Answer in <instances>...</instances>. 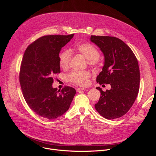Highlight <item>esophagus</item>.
<instances>
[{
    "label": "esophagus",
    "mask_w": 156,
    "mask_h": 156,
    "mask_svg": "<svg viewBox=\"0 0 156 156\" xmlns=\"http://www.w3.org/2000/svg\"><path fill=\"white\" fill-rule=\"evenodd\" d=\"M85 90V88H76V92H81V91H83V90Z\"/></svg>",
    "instance_id": "obj_1"
}]
</instances>
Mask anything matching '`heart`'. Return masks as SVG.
<instances>
[{
    "label": "heart",
    "instance_id": "b5f03b06",
    "mask_svg": "<svg viewBox=\"0 0 156 156\" xmlns=\"http://www.w3.org/2000/svg\"><path fill=\"white\" fill-rule=\"evenodd\" d=\"M76 50L83 55L91 65H95L99 61L100 54L95 47L89 43L79 44L75 47ZM60 65L62 68H66L71 61V53L69 51L65 50L59 55ZM90 73L86 71H74L69 75V79L73 83L81 86H86L88 84V79Z\"/></svg>",
    "mask_w": 156,
    "mask_h": 156
}]
</instances>
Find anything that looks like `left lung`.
Masks as SVG:
<instances>
[{"instance_id":"1","label":"left lung","mask_w":156,"mask_h":156,"mask_svg":"<svg viewBox=\"0 0 156 156\" xmlns=\"http://www.w3.org/2000/svg\"><path fill=\"white\" fill-rule=\"evenodd\" d=\"M104 57L102 71L97 76L100 85L110 84L105 92L100 87L101 97L95 108L108 119L122 116L129 110L137 97L140 85L138 61L131 48L118 38L108 36L90 37Z\"/></svg>"}]
</instances>
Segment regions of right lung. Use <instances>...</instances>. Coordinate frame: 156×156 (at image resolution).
<instances>
[{
  "label": "right lung",
  "mask_w": 156,
  "mask_h": 156,
  "mask_svg": "<svg viewBox=\"0 0 156 156\" xmlns=\"http://www.w3.org/2000/svg\"><path fill=\"white\" fill-rule=\"evenodd\" d=\"M47 35L37 39L24 52L20 82L24 99L38 116L54 119L66 112L76 90L65 87L61 91L52 87L54 74L60 73L59 53L73 37Z\"/></svg>",
  "instance_id": "add662e5"
}]
</instances>
